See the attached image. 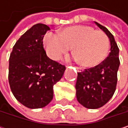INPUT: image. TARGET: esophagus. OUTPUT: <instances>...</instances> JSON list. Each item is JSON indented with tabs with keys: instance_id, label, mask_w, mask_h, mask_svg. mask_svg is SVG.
Instances as JSON below:
<instances>
[{
	"instance_id": "obj_1",
	"label": "esophagus",
	"mask_w": 128,
	"mask_h": 128,
	"mask_svg": "<svg viewBox=\"0 0 128 128\" xmlns=\"http://www.w3.org/2000/svg\"><path fill=\"white\" fill-rule=\"evenodd\" d=\"M76 69H77V70L78 71V72H83L84 71V69L82 68V67H76Z\"/></svg>"
}]
</instances>
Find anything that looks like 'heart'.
Masks as SVG:
<instances>
[{
  "label": "heart",
  "instance_id": "obj_1",
  "mask_svg": "<svg viewBox=\"0 0 128 128\" xmlns=\"http://www.w3.org/2000/svg\"><path fill=\"white\" fill-rule=\"evenodd\" d=\"M50 58L58 60L73 46V58L85 66H95L106 58L110 42L107 35L84 25L68 26L59 32H48L44 39Z\"/></svg>",
  "mask_w": 128,
  "mask_h": 128
}]
</instances>
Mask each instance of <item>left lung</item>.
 <instances>
[{
    "instance_id": "8db88e82",
    "label": "left lung",
    "mask_w": 128,
    "mask_h": 128,
    "mask_svg": "<svg viewBox=\"0 0 128 128\" xmlns=\"http://www.w3.org/2000/svg\"><path fill=\"white\" fill-rule=\"evenodd\" d=\"M110 42V52L101 64L78 72L76 84L78 102L88 109L104 106L114 96L117 84V72L120 64L118 47L114 36L104 26L95 21Z\"/></svg>"
}]
</instances>
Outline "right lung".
I'll list each match as a JSON object with an SVG mask.
<instances>
[{"mask_svg":"<svg viewBox=\"0 0 128 128\" xmlns=\"http://www.w3.org/2000/svg\"><path fill=\"white\" fill-rule=\"evenodd\" d=\"M50 30L46 24H35L17 40L10 54V86L15 98L28 108H41L52 101L53 86L66 70L44 49L43 39Z\"/></svg>","mask_w":128,"mask_h":128,"instance_id":"right-lung-1","label":"right lung"}]
</instances>
